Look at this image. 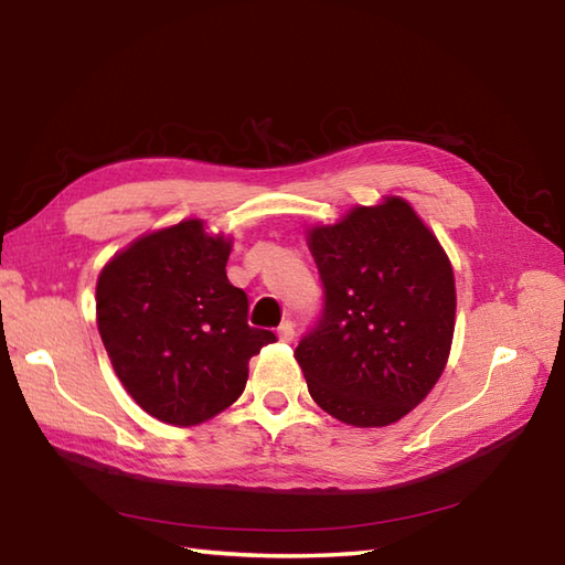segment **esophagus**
Listing matches in <instances>:
<instances>
[{
	"mask_svg": "<svg viewBox=\"0 0 565 565\" xmlns=\"http://www.w3.org/2000/svg\"><path fill=\"white\" fill-rule=\"evenodd\" d=\"M294 334H296L294 320H284L281 326H279V340L281 342H294Z\"/></svg>",
	"mask_w": 565,
	"mask_h": 565,
	"instance_id": "1",
	"label": "esophagus"
}]
</instances>
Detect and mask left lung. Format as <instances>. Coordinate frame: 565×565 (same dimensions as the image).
I'll return each instance as SVG.
<instances>
[{
    "instance_id": "8db88e82",
    "label": "left lung",
    "mask_w": 565,
    "mask_h": 565,
    "mask_svg": "<svg viewBox=\"0 0 565 565\" xmlns=\"http://www.w3.org/2000/svg\"><path fill=\"white\" fill-rule=\"evenodd\" d=\"M322 310L296 359L322 411L383 427L425 401L454 338V271L437 237L398 196L308 233Z\"/></svg>"
}]
</instances>
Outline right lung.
I'll return each instance as SVG.
<instances>
[{
	"mask_svg": "<svg viewBox=\"0 0 565 565\" xmlns=\"http://www.w3.org/2000/svg\"><path fill=\"white\" fill-rule=\"evenodd\" d=\"M231 243L184 221L136 239L97 284V326L116 376L162 423H206L245 391L247 362L271 330L247 322V294L227 281Z\"/></svg>",
	"mask_w": 565,
	"mask_h": 565,
	"instance_id": "obj_1",
	"label": "right lung"
}]
</instances>
